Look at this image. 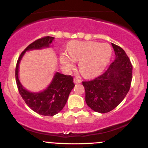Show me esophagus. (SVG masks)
Listing matches in <instances>:
<instances>
[{"label":"esophagus","instance_id":"obj_1","mask_svg":"<svg viewBox=\"0 0 148 148\" xmlns=\"http://www.w3.org/2000/svg\"><path fill=\"white\" fill-rule=\"evenodd\" d=\"M74 82L75 84H79V83H81L82 82V80L79 79V78H77V77H75V78L74 79Z\"/></svg>","mask_w":148,"mask_h":148}]
</instances>
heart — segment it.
I'll list each match as a JSON object with an SVG mask.
<instances>
[{
  "instance_id": "obj_1",
  "label": "heart",
  "mask_w": 148,
  "mask_h": 148,
  "mask_svg": "<svg viewBox=\"0 0 148 148\" xmlns=\"http://www.w3.org/2000/svg\"><path fill=\"white\" fill-rule=\"evenodd\" d=\"M66 53L60 56L62 65L66 69L74 66V61L79 62V68L85 77H93L104 70L112 55V49L107 44L95 41L70 42Z\"/></svg>"
}]
</instances>
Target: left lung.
I'll return each mask as SVG.
<instances>
[{
  "instance_id": "1",
  "label": "left lung",
  "mask_w": 148,
  "mask_h": 148,
  "mask_svg": "<svg viewBox=\"0 0 148 148\" xmlns=\"http://www.w3.org/2000/svg\"><path fill=\"white\" fill-rule=\"evenodd\" d=\"M115 59L103 74L90 81L82 82L86 104L94 111L107 113L125 99L130 88L132 66L125 51L112 44Z\"/></svg>"
}]
</instances>
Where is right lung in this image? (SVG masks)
Listing matches in <instances>:
<instances>
[{
	"mask_svg": "<svg viewBox=\"0 0 148 148\" xmlns=\"http://www.w3.org/2000/svg\"><path fill=\"white\" fill-rule=\"evenodd\" d=\"M53 38L51 36H44L29 44L21 53L15 71L16 84L21 96L31 110L44 116H53L64 108L71 89L75 86L73 82V77L71 75L56 72L47 89L38 93H32L25 89L19 82L18 65L26 51L49 47Z\"/></svg>",
	"mask_w": 148,
	"mask_h": 148,
	"instance_id": "1",
	"label": "right lung"
}]
</instances>
